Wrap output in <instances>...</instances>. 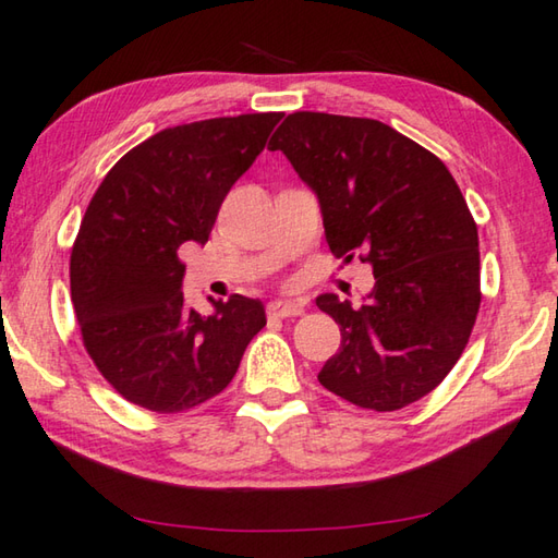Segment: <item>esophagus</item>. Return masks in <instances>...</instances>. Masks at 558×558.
<instances>
[{"mask_svg":"<svg viewBox=\"0 0 558 558\" xmlns=\"http://www.w3.org/2000/svg\"><path fill=\"white\" fill-rule=\"evenodd\" d=\"M270 316H280V319H288V316H300L304 314V304L294 300H272L268 304Z\"/></svg>","mask_w":558,"mask_h":558,"instance_id":"obj_1","label":"esophagus"}]
</instances>
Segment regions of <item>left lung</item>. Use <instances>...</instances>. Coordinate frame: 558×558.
<instances>
[{"instance_id":"left-lung-1","label":"left lung","mask_w":558,"mask_h":558,"mask_svg":"<svg viewBox=\"0 0 558 558\" xmlns=\"http://www.w3.org/2000/svg\"><path fill=\"white\" fill-rule=\"evenodd\" d=\"M314 191L338 258L375 272L363 307L326 292L341 326L322 385L360 409L397 411L440 385L472 336L478 234L460 185L418 142L373 118L290 113L268 142Z\"/></svg>"}]
</instances>
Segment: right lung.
Segmentation results:
<instances>
[{
  "instance_id": "right-lung-1",
  "label": "right lung",
  "mask_w": 558,
  "mask_h": 558,
  "mask_svg": "<svg viewBox=\"0 0 558 558\" xmlns=\"http://www.w3.org/2000/svg\"><path fill=\"white\" fill-rule=\"evenodd\" d=\"M282 113L210 118L167 128L106 173L70 258V290L86 353L120 397L157 413L189 411L232 381L266 326L258 300L183 302L179 248L205 244L236 179L264 151Z\"/></svg>"
}]
</instances>
